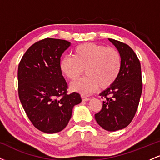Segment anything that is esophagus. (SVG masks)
<instances>
[{"mask_svg":"<svg viewBox=\"0 0 160 160\" xmlns=\"http://www.w3.org/2000/svg\"><path fill=\"white\" fill-rule=\"evenodd\" d=\"M81 97H82V101H84V102H87V101H89V98H88V97H86V95H81Z\"/></svg>","mask_w":160,"mask_h":160,"instance_id":"34e87169","label":"esophagus"}]
</instances>
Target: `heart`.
Masks as SVG:
<instances>
[{
	"instance_id": "b5f03b06",
	"label": "heart",
	"mask_w": 160,
	"mask_h": 160,
	"mask_svg": "<svg viewBox=\"0 0 160 160\" xmlns=\"http://www.w3.org/2000/svg\"><path fill=\"white\" fill-rule=\"evenodd\" d=\"M122 58L114 48L93 43L78 45L72 56L60 60V71L68 79L74 80L83 72L86 75L71 84V89L79 92L90 93L97 88L104 89L113 85L120 74Z\"/></svg>"
}]
</instances>
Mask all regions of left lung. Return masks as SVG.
Segmentation results:
<instances>
[{
    "instance_id": "obj_1",
    "label": "left lung",
    "mask_w": 160,
    "mask_h": 160,
    "mask_svg": "<svg viewBox=\"0 0 160 160\" xmlns=\"http://www.w3.org/2000/svg\"><path fill=\"white\" fill-rule=\"evenodd\" d=\"M108 40L120 52L122 67L113 85L100 93L104 100L95 118L104 129L114 132L126 128L133 120L142 92V79L140 61L133 49L118 40Z\"/></svg>"
}]
</instances>
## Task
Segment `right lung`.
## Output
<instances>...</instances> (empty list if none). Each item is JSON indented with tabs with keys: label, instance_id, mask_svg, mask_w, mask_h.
I'll list each match as a JSON object with an SVG mask.
<instances>
[{
	"label": "right lung",
	"instance_id": "obj_1",
	"mask_svg": "<svg viewBox=\"0 0 160 160\" xmlns=\"http://www.w3.org/2000/svg\"><path fill=\"white\" fill-rule=\"evenodd\" d=\"M71 46L67 40L45 38L25 52L18 68V91L32 124L43 132H61L68 123L79 93L67 94L68 84L60 71L61 56Z\"/></svg>",
	"mask_w": 160,
	"mask_h": 160
}]
</instances>
